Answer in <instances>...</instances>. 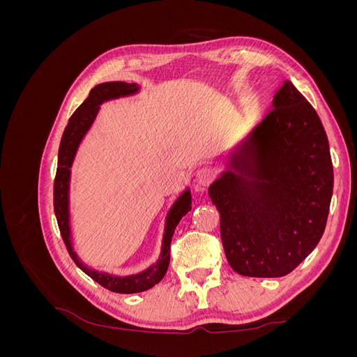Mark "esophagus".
I'll return each mask as SVG.
<instances>
[{"instance_id": "obj_1", "label": "esophagus", "mask_w": 357, "mask_h": 357, "mask_svg": "<svg viewBox=\"0 0 357 357\" xmlns=\"http://www.w3.org/2000/svg\"><path fill=\"white\" fill-rule=\"evenodd\" d=\"M214 178V172L210 168H202L197 172V177H195V183H197V189L199 192H204L205 188H207L210 183Z\"/></svg>"}]
</instances>
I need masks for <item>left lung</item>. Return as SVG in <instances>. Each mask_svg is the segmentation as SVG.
<instances>
[{
	"label": "left lung",
	"instance_id": "1",
	"mask_svg": "<svg viewBox=\"0 0 357 357\" xmlns=\"http://www.w3.org/2000/svg\"><path fill=\"white\" fill-rule=\"evenodd\" d=\"M271 113L222 155L208 195L220 213L226 259L247 277H283L319 244L329 214L333 168L312 105L290 80Z\"/></svg>",
	"mask_w": 357,
	"mask_h": 357
}]
</instances>
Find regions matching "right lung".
Segmentation results:
<instances>
[{
  "instance_id": "add662e5",
  "label": "right lung",
  "mask_w": 357,
  "mask_h": 357,
  "mask_svg": "<svg viewBox=\"0 0 357 357\" xmlns=\"http://www.w3.org/2000/svg\"><path fill=\"white\" fill-rule=\"evenodd\" d=\"M142 91V86L137 83L126 82H105L96 84L89 92V96L83 101V104L74 112L66 131L62 134L59 153H58V169L55 177V186H53V207H55V215L58 220L59 231L62 240L67 245V250L74 261L84 274H88L96 283L102 287L109 289L116 294H138V291L149 290L158 284L169 265V245L172 235L177 228V225L192 210V193L186 188L177 199L169 207L165 225L164 235H162V245L158 261L147 266L139 273L128 274V275H116L105 271H100L86 265L77 252L73 247V229H71V213H70V186H71V167L74 164L75 155L79 152V147L84 139L86 134L91 131V128L98 116L101 105L107 101H113L126 96L137 95Z\"/></svg>"
}]
</instances>
